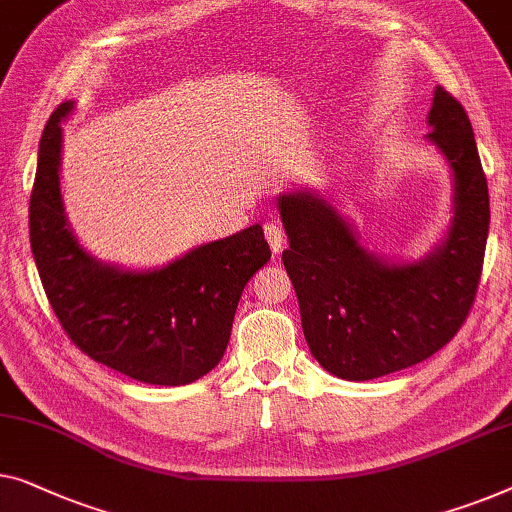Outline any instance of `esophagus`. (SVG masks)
<instances>
[{
  "label": "esophagus",
  "mask_w": 512,
  "mask_h": 512,
  "mask_svg": "<svg viewBox=\"0 0 512 512\" xmlns=\"http://www.w3.org/2000/svg\"><path fill=\"white\" fill-rule=\"evenodd\" d=\"M263 231H265V240H268L272 254H279V251L284 249V242H286L284 228H281V224H277V221H268V224L263 226Z\"/></svg>",
  "instance_id": "esophagus-1"
}]
</instances>
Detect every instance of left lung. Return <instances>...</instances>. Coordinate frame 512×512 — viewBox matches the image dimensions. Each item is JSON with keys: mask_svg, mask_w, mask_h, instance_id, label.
Returning a JSON list of instances; mask_svg holds the SVG:
<instances>
[{"mask_svg": "<svg viewBox=\"0 0 512 512\" xmlns=\"http://www.w3.org/2000/svg\"><path fill=\"white\" fill-rule=\"evenodd\" d=\"M427 140L453 173L446 240L420 261L362 247L351 221L311 189L279 194L281 254L309 351L325 372L369 381L427 360L457 335L476 298L490 231V194L462 103L436 87Z\"/></svg>", "mask_w": 512, "mask_h": 512, "instance_id": "obj_1", "label": "left lung"}]
</instances>
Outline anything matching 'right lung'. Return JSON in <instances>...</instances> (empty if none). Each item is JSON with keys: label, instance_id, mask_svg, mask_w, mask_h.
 Instances as JSON below:
<instances>
[{"label": "right lung", "instance_id": "right-lung-1", "mask_svg": "<svg viewBox=\"0 0 512 512\" xmlns=\"http://www.w3.org/2000/svg\"><path fill=\"white\" fill-rule=\"evenodd\" d=\"M50 115L29 198V242L41 284L73 344L115 372L150 385H187L212 372L231 339L247 281L270 261L263 228L189 249L164 268L124 270L80 247L59 184L62 122Z\"/></svg>", "mask_w": 512, "mask_h": 512}]
</instances>
